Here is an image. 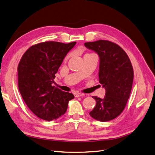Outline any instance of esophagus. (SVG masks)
Returning <instances> with one entry per match:
<instances>
[{
    "label": "esophagus",
    "mask_w": 155,
    "mask_h": 155,
    "mask_svg": "<svg viewBox=\"0 0 155 155\" xmlns=\"http://www.w3.org/2000/svg\"><path fill=\"white\" fill-rule=\"evenodd\" d=\"M74 96L76 97H82V96H84V94H82V93H78V92H76V93H74Z\"/></svg>",
    "instance_id": "esophagus-1"
}]
</instances>
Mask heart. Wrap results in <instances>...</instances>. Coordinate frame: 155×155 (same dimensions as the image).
Here are the masks:
<instances>
[{"instance_id": "b5f03b06", "label": "heart", "mask_w": 155, "mask_h": 155, "mask_svg": "<svg viewBox=\"0 0 155 155\" xmlns=\"http://www.w3.org/2000/svg\"><path fill=\"white\" fill-rule=\"evenodd\" d=\"M69 55H68V56H67V57L66 58V59H67V58H69Z\"/></svg>"}]
</instances>
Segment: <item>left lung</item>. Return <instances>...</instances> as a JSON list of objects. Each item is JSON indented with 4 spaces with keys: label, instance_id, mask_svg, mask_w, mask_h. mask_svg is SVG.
Wrapping results in <instances>:
<instances>
[{
    "label": "left lung",
    "instance_id": "1",
    "mask_svg": "<svg viewBox=\"0 0 155 155\" xmlns=\"http://www.w3.org/2000/svg\"><path fill=\"white\" fill-rule=\"evenodd\" d=\"M100 58L99 82L105 89L101 99L93 96L96 104L90 115L101 122L111 120L124 110L130 97L134 71L128 55L117 44L104 40L84 43Z\"/></svg>",
    "mask_w": 155,
    "mask_h": 155
}]
</instances>
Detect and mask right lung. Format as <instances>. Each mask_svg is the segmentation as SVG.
<instances>
[{
	"instance_id": "right-lung-1",
	"label": "right lung",
	"mask_w": 155,
	"mask_h": 155,
	"mask_svg": "<svg viewBox=\"0 0 155 155\" xmlns=\"http://www.w3.org/2000/svg\"><path fill=\"white\" fill-rule=\"evenodd\" d=\"M76 42L64 44L48 41L33 45L19 63L18 88L23 100L35 115L52 120L64 114L74 97L52 86L55 73Z\"/></svg>"
}]
</instances>
